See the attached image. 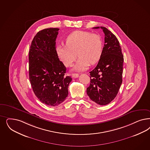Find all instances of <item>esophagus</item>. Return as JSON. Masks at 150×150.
I'll list each match as a JSON object with an SVG mask.
<instances>
[{"instance_id":"obj_1","label":"esophagus","mask_w":150,"mask_h":150,"mask_svg":"<svg viewBox=\"0 0 150 150\" xmlns=\"http://www.w3.org/2000/svg\"><path fill=\"white\" fill-rule=\"evenodd\" d=\"M72 76L74 78H76L78 77L79 74L78 73H72Z\"/></svg>"}]
</instances>
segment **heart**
<instances>
[{
    "instance_id": "b5f03b06",
    "label": "heart",
    "mask_w": 150,
    "mask_h": 150,
    "mask_svg": "<svg viewBox=\"0 0 150 150\" xmlns=\"http://www.w3.org/2000/svg\"><path fill=\"white\" fill-rule=\"evenodd\" d=\"M66 45H59L56 50L58 57L66 66H71L78 59L73 70L83 71L97 62L102 56L103 41L100 35L84 31H76L66 38Z\"/></svg>"
}]
</instances>
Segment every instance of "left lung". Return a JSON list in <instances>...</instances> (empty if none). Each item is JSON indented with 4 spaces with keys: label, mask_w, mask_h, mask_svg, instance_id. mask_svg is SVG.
Listing matches in <instances>:
<instances>
[{
    "label": "left lung",
    "mask_w": 150,
    "mask_h": 150,
    "mask_svg": "<svg viewBox=\"0 0 150 150\" xmlns=\"http://www.w3.org/2000/svg\"><path fill=\"white\" fill-rule=\"evenodd\" d=\"M100 28L105 34L104 46L97 66L89 72L87 93L92 101L105 105L114 100L121 86L124 56L116 36L106 28Z\"/></svg>",
    "instance_id": "left-lung-1"
}]
</instances>
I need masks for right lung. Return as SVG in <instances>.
<instances>
[{
  "mask_svg": "<svg viewBox=\"0 0 150 150\" xmlns=\"http://www.w3.org/2000/svg\"><path fill=\"white\" fill-rule=\"evenodd\" d=\"M58 28H48L35 36L30 48L29 79L35 96L49 106L64 101L72 78L65 76L66 68L56 50Z\"/></svg>",
  "mask_w": 150,
  "mask_h": 150,
  "instance_id": "add662e5",
  "label": "right lung"
}]
</instances>
